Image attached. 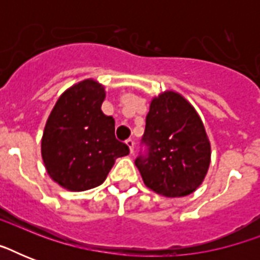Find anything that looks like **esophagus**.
Masks as SVG:
<instances>
[{
    "label": "esophagus",
    "instance_id": "34e87169",
    "mask_svg": "<svg viewBox=\"0 0 260 260\" xmlns=\"http://www.w3.org/2000/svg\"><path fill=\"white\" fill-rule=\"evenodd\" d=\"M125 143H126V146L129 147L131 154H132V152H134V148H135V142H134V139H126Z\"/></svg>",
    "mask_w": 260,
    "mask_h": 260
}]
</instances>
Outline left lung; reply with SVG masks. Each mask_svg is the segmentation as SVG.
I'll list each match as a JSON object with an SVG mask.
<instances>
[{
    "label": "left lung",
    "mask_w": 260,
    "mask_h": 260,
    "mask_svg": "<svg viewBox=\"0 0 260 260\" xmlns=\"http://www.w3.org/2000/svg\"><path fill=\"white\" fill-rule=\"evenodd\" d=\"M135 165L147 187L165 197H183L201 185L210 163V143L194 108L174 91L151 101Z\"/></svg>",
    "instance_id": "left-lung-1"
}]
</instances>
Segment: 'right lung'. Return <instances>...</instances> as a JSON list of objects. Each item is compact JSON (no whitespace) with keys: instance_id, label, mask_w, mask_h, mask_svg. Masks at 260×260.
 <instances>
[{"instance_id":"add662e5","label":"right lung","mask_w":260,"mask_h":260,"mask_svg":"<svg viewBox=\"0 0 260 260\" xmlns=\"http://www.w3.org/2000/svg\"><path fill=\"white\" fill-rule=\"evenodd\" d=\"M105 90L93 79L77 83L59 97L47 120L42 156L47 173L71 191L105 181L114 160L129 147L114 136V118L102 113Z\"/></svg>"}]
</instances>
